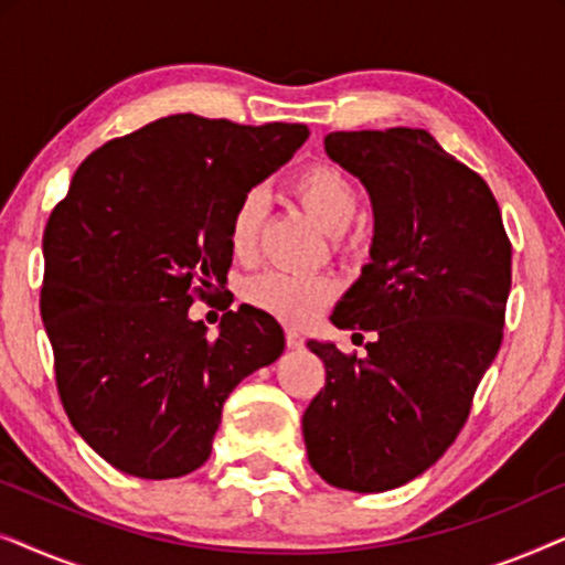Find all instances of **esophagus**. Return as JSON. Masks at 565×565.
Segmentation results:
<instances>
[{"label": "esophagus", "instance_id": "34e87169", "mask_svg": "<svg viewBox=\"0 0 565 565\" xmlns=\"http://www.w3.org/2000/svg\"><path fill=\"white\" fill-rule=\"evenodd\" d=\"M285 344H288L290 350H300V347H303V337H300V331L298 329L285 331Z\"/></svg>", "mask_w": 565, "mask_h": 565}]
</instances>
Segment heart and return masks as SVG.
<instances>
[{
	"instance_id": "b5f03b06",
	"label": "heart",
	"mask_w": 565,
	"mask_h": 565,
	"mask_svg": "<svg viewBox=\"0 0 565 565\" xmlns=\"http://www.w3.org/2000/svg\"><path fill=\"white\" fill-rule=\"evenodd\" d=\"M292 195L321 223L329 234L350 228L360 207V192L352 177L334 164H311L292 177ZM267 200L259 190L246 192L228 218V244L238 259H249L257 252ZM331 296V285L321 277H300L288 273H267L246 285V298L254 306L300 323L319 311Z\"/></svg>"
}]
</instances>
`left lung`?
<instances>
[{"instance_id": "1", "label": "left lung", "mask_w": 565, "mask_h": 565, "mask_svg": "<svg viewBox=\"0 0 565 565\" xmlns=\"http://www.w3.org/2000/svg\"><path fill=\"white\" fill-rule=\"evenodd\" d=\"M323 149L375 215L370 262L331 323L373 342L358 358L308 339L327 385L303 414L306 452L337 489L391 491L435 466L468 419L501 344L512 244L489 184L427 130H337Z\"/></svg>"}]
</instances>
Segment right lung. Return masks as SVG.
<instances>
[{
	"label": "right lung",
	"instance_id": "1",
	"mask_svg": "<svg viewBox=\"0 0 565 565\" xmlns=\"http://www.w3.org/2000/svg\"><path fill=\"white\" fill-rule=\"evenodd\" d=\"M300 122L182 113L89 153L43 231L41 313L68 422L113 468L180 478L211 458L223 401L285 350L254 306L190 319L231 267L238 200L292 159Z\"/></svg>",
	"mask_w": 565,
	"mask_h": 565
}]
</instances>
